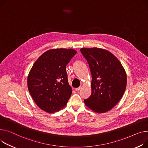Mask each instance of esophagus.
<instances>
[{"instance_id":"esophagus-1","label":"esophagus","mask_w":148,"mask_h":148,"mask_svg":"<svg viewBox=\"0 0 148 148\" xmlns=\"http://www.w3.org/2000/svg\"><path fill=\"white\" fill-rule=\"evenodd\" d=\"M82 88V87H78V88H75V91H77V92H78V91H80V90Z\"/></svg>"}]
</instances>
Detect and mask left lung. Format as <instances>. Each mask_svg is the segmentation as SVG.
<instances>
[{"label":"left lung","mask_w":148,"mask_h":148,"mask_svg":"<svg viewBox=\"0 0 148 148\" xmlns=\"http://www.w3.org/2000/svg\"><path fill=\"white\" fill-rule=\"evenodd\" d=\"M81 53L89 65L92 74V93L85 105L97 113L111 110L123 97L127 75L120 61L103 49L82 48Z\"/></svg>","instance_id":"1"}]
</instances>
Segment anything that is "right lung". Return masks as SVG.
<instances>
[{"label": "right lung", "instance_id": "add662e5", "mask_svg": "<svg viewBox=\"0 0 148 148\" xmlns=\"http://www.w3.org/2000/svg\"><path fill=\"white\" fill-rule=\"evenodd\" d=\"M76 53L73 49H53L43 53L33 64L27 86L41 110L53 113L66 105L72 88L68 84L66 66Z\"/></svg>", "mask_w": 148, "mask_h": 148}]
</instances>
